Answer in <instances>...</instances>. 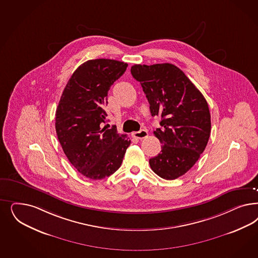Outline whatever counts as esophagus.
Here are the masks:
<instances>
[{
    "label": "esophagus",
    "mask_w": 258,
    "mask_h": 258,
    "mask_svg": "<svg viewBox=\"0 0 258 258\" xmlns=\"http://www.w3.org/2000/svg\"><path fill=\"white\" fill-rule=\"evenodd\" d=\"M147 136H148V133H147L146 130H141L139 132H134L132 134V137L138 139V140H143V139L147 138Z\"/></svg>",
    "instance_id": "obj_1"
}]
</instances>
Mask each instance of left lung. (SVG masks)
Listing matches in <instances>:
<instances>
[{
  "instance_id": "obj_1",
  "label": "left lung",
  "mask_w": 258,
  "mask_h": 258,
  "mask_svg": "<svg viewBox=\"0 0 258 258\" xmlns=\"http://www.w3.org/2000/svg\"><path fill=\"white\" fill-rule=\"evenodd\" d=\"M131 73L142 85L152 116H159L160 128L154 135L161 151L150 158L151 169L173 180L187 173L208 143L211 115L208 103L178 67L172 63L135 64Z\"/></svg>"
}]
</instances>
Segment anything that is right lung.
I'll return each mask as SVG.
<instances>
[{
    "mask_svg": "<svg viewBox=\"0 0 258 258\" xmlns=\"http://www.w3.org/2000/svg\"><path fill=\"white\" fill-rule=\"evenodd\" d=\"M128 67L123 61L96 58L76 69L56 110V132L68 160L82 175L102 179L121 165L131 141L106 122L107 94Z\"/></svg>",
    "mask_w": 258,
    "mask_h": 258,
    "instance_id": "add662e5",
    "label": "right lung"
}]
</instances>
